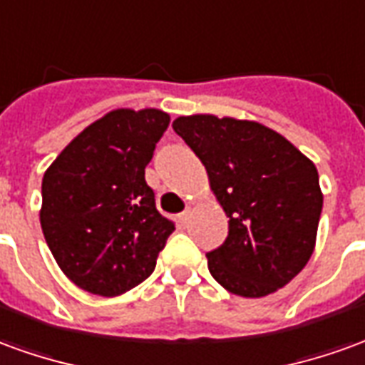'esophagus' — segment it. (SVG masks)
<instances>
[{"mask_svg": "<svg viewBox=\"0 0 365 365\" xmlns=\"http://www.w3.org/2000/svg\"><path fill=\"white\" fill-rule=\"evenodd\" d=\"M190 215H191V207H185V211H182V213H180V219H182V223H185V221L190 219Z\"/></svg>", "mask_w": 365, "mask_h": 365, "instance_id": "1", "label": "esophagus"}]
</instances>
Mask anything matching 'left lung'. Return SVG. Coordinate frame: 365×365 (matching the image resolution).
I'll use <instances>...</instances> for the list:
<instances>
[{"label":"left lung","mask_w":365,"mask_h":365,"mask_svg":"<svg viewBox=\"0 0 365 365\" xmlns=\"http://www.w3.org/2000/svg\"><path fill=\"white\" fill-rule=\"evenodd\" d=\"M172 126L229 217L225 243L207 253L211 277L245 298L289 284L314 253L322 190L312 160L255 120L191 114Z\"/></svg>","instance_id":"8db88e82"}]
</instances>
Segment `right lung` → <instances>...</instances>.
Segmentation results:
<instances>
[{
	"mask_svg": "<svg viewBox=\"0 0 365 365\" xmlns=\"http://www.w3.org/2000/svg\"><path fill=\"white\" fill-rule=\"evenodd\" d=\"M170 124L158 108H116L47 168L39 219L61 271L78 289L118 297L154 269L175 225L160 215L144 170Z\"/></svg>",
	"mask_w": 365,
	"mask_h": 365,
	"instance_id": "right-lung-1",
	"label": "right lung"
}]
</instances>
